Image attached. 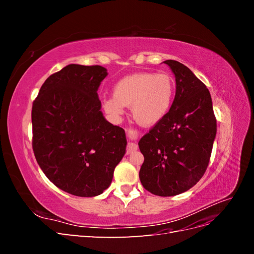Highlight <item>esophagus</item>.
Listing matches in <instances>:
<instances>
[{
	"mask_svg": "<svg viewBox=\"0 0 254 254\" xmlns=\"http://www.w3.org/2000/svg\"><path fill=\"white\" fill-rule=\"evenodd\" d=\"M128 136H130V131H128ZM137 149V145L135 143L132 142H129L127 145V153H131L133 151H135Z\"/></svg>",
	"mask_w": 254,
	"mask_h": 254,
	"instance_id": "34e87169",
	"label": "esophagus"
}]
</instances>
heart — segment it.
Listing matches in <instances>:
<instances>
[{
    "label": "heart",
    "mask_w": 254,
    "mask_h": 254,
    "mask_svg": "<svg viewBox=\"0 0 254 254\" xmlns=\"http://www.w3.org/2000/svg\"><path fill=\"white\" fill-rule=\"evenodd\" d=\"M175 91V81L170 74L134 73L115 84L113 97L105 99L104 109L113 119H120L124 107H130L137 124L153 126L170 112Z\"/></svg>",
    "instance_id": "obj_1"
}]
</instances>
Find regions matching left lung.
<instances>
[{"instance_id": "1", "label": "left lung", "mask_w": 254, "mask_h": 254, "mask_svg": "<svg viewBox=\"0 0 254 254\" xmlns=\"http://www.w3.org/2000/svg\"><path fill=\"white\" fill-rule=\"evenodd\" d=\"M176 78V95L166 117L139 142L145 190L162 197L184 193L202 178L216 136L212 98L188 66L165 60Z\"/></svg>"}]
</instances>
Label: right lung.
<instances>
[{
    "label": "right lung",
    "instance_id": "add662e5",
    "mask_svg": "<svg viewBox=\"0 0 254 254\" xmlns=\"http://www.w3.org/2000/svg\"><path fill=\"white\" fill-rule=\"evenodd\" d=\"M101 65L68 64L44 81L33 103V149L44 175L79 197L101 195L126 152L125 130L107 121L97 90Z\"/></svg>",
    "mask_w": 254,
    "mask_h": 254
}]
</instances>
